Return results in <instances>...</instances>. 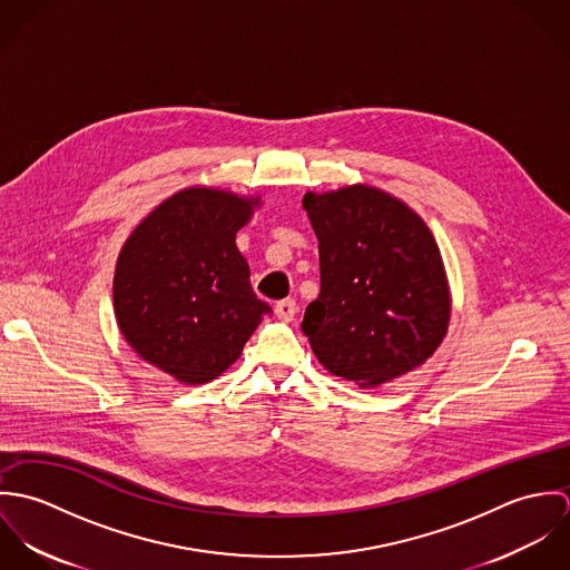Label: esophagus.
<instances>
[{
    "instance_id": "34e87169",
    "label": "esophagus",
    "mask_w": 570,
    "mask_h": 570,
    "mask_svg": "<svg viewBox=\"0 0 570 570\" xmlns=\"http://www.w3.org/2000/svg\"><path fill=\"white\" fill-rule=\"evenodd\" d=\"M274 312H276V316H278L281 321L289 323V321H294V316H296L298 307H296V301L285 298V301H278V303L274 305Z\"/></svg>"
}]
</instances>
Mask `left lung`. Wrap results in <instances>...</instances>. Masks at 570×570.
I'll return each instance as SVG.
<instances>
[{
  "label": "left lung",
  "instance_id": "left-lung-1",
  "mask_svg": "<svg viewBox=\"0 0 570 570\" xmlns=\"http://www.w3.org/2000/svg\"><path fill=\"white\" fill-rule=\"evenodd\" d=\"M321 294L303 331L326 371L377 386L423 364L450 323L441 252L404 202L371 186L307 193Z\"/></svg>",
  "mask_w": 570,
  "mask_h": 570
}]
</instances>
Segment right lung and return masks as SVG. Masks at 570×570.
Masks as SVG:
<instances>
[{
  "label": "right lung",
  "instance_id": "1",
  "mask_svg": "<svg viewBox=\"0 0 570 570\" xmlns=\"http://www.w3.org/2000/svg\"><path fill=\"white\" fill-rule=\"evenodd\" d=\"M258 206L215 188L163 202L127 239L114 276L116 321L149 364L184 384L222 375L272 314L235 237Z\"/></svg>",
  "mask_w": 570,
  "mask_h": 570
}]
</instances>
